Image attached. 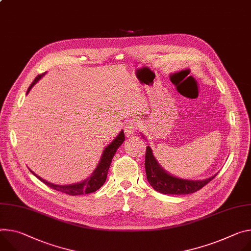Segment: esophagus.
I'll use <instances>...</instances> for the list:
<instances>
[{
    "instance_id": "1",
    "label": "esophagus",
    "mask_w": 251,
    "mask_h": 251,
    "mask_svg": "<svg viewBox=\"0 0 251 251\" xmlns=\"http://www.w3.org/2000/svg\"><path fill=\"white\" fill-rule=\"evenodd\" d=\"M140 128V123L137 120H129L125 125V133L127 136H130L137 132V130Z\"/></svg>"
}]
</instances>
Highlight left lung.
Masks as SVG:
<instances>
[{"instance_id": "obj_1", "label": "left lung", "mask_w": 251, "mask_h": 251, "mask_svg": "<svg viewBox=\"0 0 251 251\" xmlns=\"http://www.w3.org/2000/svg\"><path fill=\"white\" fill-rule=\"evenodd\" d=\"M145 170L149 184L158 192L163 194H190L198 191L217 175L204 180H187L168 174L158 164L153 156L152 149L147 146L145 154Z\"/></svg>"}]
</instances>
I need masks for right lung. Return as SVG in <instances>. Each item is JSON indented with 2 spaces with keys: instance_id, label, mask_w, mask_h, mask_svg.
<instances>
[{
  "instance_id": "right-lung-1",
  "label": "right lung",
  "mask_w": 251,
  "mask_h": 251,
  "mask_svg": "<svg viewBox=\"0 0 251 251\" xmlns=\"http://www.w3.org/2000/svg\"><path fill=\"white\" fill-rule=\"evenodd\" d=\"M44 76V74L38 75L35 80L32 82V84L30 85V87L28 88L27 93L30 92V90L32 89V87ZM125 140V136H124V132L121 131L119 133V135L117 137L113 140V142H111V144H109L101 157V160L97 166V168L94 170V172L92 173L90 177H88V179L84 180L83 182H80V183H76V184H71V185H56L53 183H50V182L46 181L42 179L41 177H39L38 175H36L35 173H32L38 177L43 183H45L46 185H48L49 187L53 188L54 190L66 193V194H69V195H82V194H89V193H92L97 191L106 181L107 178V174H108V170L109 167L111 165L112 162V159L115 155L117 149L121 146V144L124 142Z\"/></svg>"
}]
</instances>
